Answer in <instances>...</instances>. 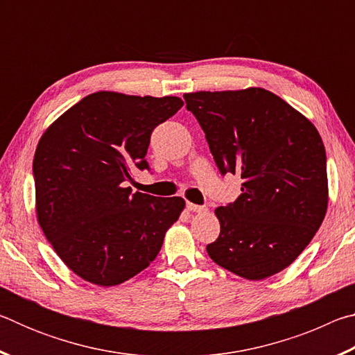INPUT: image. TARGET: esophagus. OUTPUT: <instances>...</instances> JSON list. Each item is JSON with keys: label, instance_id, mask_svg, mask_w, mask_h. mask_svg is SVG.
<instances>
[{"label": "esophagus", "instance_id": "1", "mask_svg": "<svg viewBox=\"0 0 355 355\" xmlns=\"http://www.w3.org/2000/svg\"><path fill=\"white\" fill-rule=\"evenodd\" d=\"M186 208H188L189 211H194V213H205L207 211V207L196 205V203H191V202L186 203Z\"/></svg>", "mask_w": 355, "mask_h": 355}]
</instances>
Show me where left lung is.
Here are the masks:
<instances>
[{
	"label": "left lung",
	"instance_id": "left-lung-1",
	"mask_svg": "<svg viewBox=\"0 0 355 355\" xmlns=\"http://www.w3.org/2000/svg\"><path fill=\"white\" fill-rule=\"evenodd\" d=\"M222 175H241V196L214 209L211 260L248 280L284 271L327 211L326 150L310 120L261 87L184 94Z\"/></svg>",
	"mask_w": 355,
	"mask_h": 355
}]
</instances>
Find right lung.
I'll list each match as a JSON object with an SVG mask.
<instances>
[{
    "instance_id": "1",
    "label": "right lung",
    "mask_w": 355,
    "mask_h": 355,
    "mask_svg": "<svg viewBox=\"0 0 355 355\" xmlns=\"http://www.w3.org/2000/svg\"><path fill=\"white\" fill-rule=\"evenodd\" d=\"M183 100L95 92L42 135L34 155L35 213L59 258L100 286L135 277L152 263L182 214V197L131 194L148 169L150 135Z\"/></svg>"
}]
</instances>
